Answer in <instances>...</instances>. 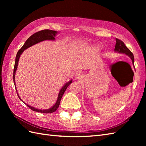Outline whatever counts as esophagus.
<instances>
[{
  "label": "esophagus",
  "mask_w": 146,
  "mask_h": 146,
  "mask_svg": "<svg viewBox=\"0 0 146 146\" xmlns=\"http://www.w3.org/2000/svg\"><path fill=\"white\" fill-rule=\"evenodd\" d=\"M76 76H77V78H82V76L81 74H77V75H76Z\"/></svg>",
  "instance_id": "34e87169"
}]
</instances>
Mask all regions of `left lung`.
I'll return each mask as SVG.
<instances>
[{"label":"left lung","mask_w":146,"mask_h":146,"mask_svg":"<svg viewBox=\"0 0 146 146\" xmlns=\"http://www.w3.org/2000/svg\"><path fill=\"white\" fill-rule=\"evenodd\" d=\"M115 40L116 44L115 46V51L120 52V53H124L126 55L129 56L131 58V60L132 61V64L134 66V58L132 52L129 50V49L125 45L123 41L117 38H116Z\"/></svg>","instance_id":"left-lung-1"}]
</instances>
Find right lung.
Returning a JSON list of instances; mask_svg holds the SVG:
<instances>
[{"mask_svg": "<svg viewBox=\"0 0 146 146\" xmlns=\"http://www.w3.org/2000/svg\"><path fill=\"white\" fill-rule=\"evenodd\" d=\"M56 33H57L56 31H52V30H49V29H44V30L40 31L37 32L35 34H33L32 36H31L29 38L27 39V40L25 42V43H24V44L23 45V47H22L19 49V51L17 53L16 57H15L14 73H13V80H14L15 89H16V87H15V71H16V70H17V65H18V61H19V60L21 54L23 53V52L25 50V49L31 47V46H33L34 44H37V43H38L39 42L44 41V40H54L55 39L54 37H55L56 34ZM71 82H72V80H71L69 82L66 83V84H65V85H64L63 87L61 89L60 93H59L57 101H56V104L51 108H50L49 109H48V110L37 109V108H34L31 106H29V105H28L27 104H26L20 98L19 96V95L17 94V90H16V92H17V94L18 97L19 98L20 100L23 101L24 103L29 108H31L32 110L35 111H37V112H41V113H53L58 109V108L59 107V105H60V104L61 98H62V97H63L64 93L65 92V91H66V90L68 86L71 84Z\"/></svg>", "mask_w": 146, "mask_h": 146, "instance_id": "obj_1", "label": "right lung"}]
</instances>
